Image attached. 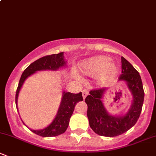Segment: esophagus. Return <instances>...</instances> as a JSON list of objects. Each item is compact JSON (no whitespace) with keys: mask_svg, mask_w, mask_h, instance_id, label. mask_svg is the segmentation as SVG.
Wrapping results in <instances>:
<instances>
[{"mask_svg":"<svg viewBox=\"0 0 156 156\" xmlns=\"http://www.w3.org/2000/svg\"><path fill=\"white\" fill-rule=\"evenodd\" d=\"M88 94H89V92L87 90H82V97L83 98L85 99L86 97L88 95Z\"/></svg>","mask_w":156,"mask_h":156,"instance_id":"obj_1","label":"esophagus"}]
</instances>
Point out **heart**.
Returning <instances> with one entry per match:
<instances>
[{"label":"heart","mask_w":156,"mask_h":156,"mask_svg":"<svg viewBox=\"0 0 156 156\" xmlns=\"http://www.w3.org/2000/svg\"><path fill=\"white\" fill-rule=\"evenodd\" d=\"M111 58L106 56H99L84 61L80 65V69L84 75L95 77L100 75L99 81L106 84L112 80L119 72V66L111 62Z\"/></svg>","instance_id":"b5f03b06"}]
</instances>
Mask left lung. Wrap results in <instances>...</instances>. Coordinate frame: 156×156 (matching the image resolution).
<instances>
[{
  "label": "left lung",
  "mask_w": 156,
  "mask_h": 156,
  "mask_svg": "<svg viewBox=\"0 0 156 156\" xmlns=\"http://www.w3.org/2000/svg\"><path fill=\"white\" fill-rule=\"evenodd\" d=\"M122 69L119 81L126 83L133 96L131 106L126 114L121 116L108 114L102 100L106 91V88L92 90L85 98L90 127L100 136L112 137L125 133L136 124L142 111L144 90L140 75L123 56H122Z\"/></svg>",
  "instance_id": "left-lung-1"
}]
</instances>
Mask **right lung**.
Masks as SVG:
<instances>
[{
    "instance_id": "add662e5",
    "label": "right lung",
    "mask_w": 156,
    "mask_h": 156,
    "mask_svg": "<svg viewBox=\"0 0 156 156\" xmlns=\"http://www.w3.org/2000/svg\"><path fill=\"white\" fill-rule=\"evenodd\" d=\"M65 66H66V61H65V59H64L63 52L57 53V54L45 56L30 64L22 74L16 90V105L17 109H18L17 101H18L19 94H20L23 83L28 77L38 71H56ZM82 100L83 97L81 92L78 93V94H72V93L63 91L62 101H61L60 106L58 109L57 114L53 122H51V124H50L48 127L41 129V130H31V129L30 130L35 134L44 136V137L56 136L62 134L66 130L67 127L69 126V120H70L71 116L75 109V105L78 102L82 101Z\"/></svg>"
}]
</instances>
